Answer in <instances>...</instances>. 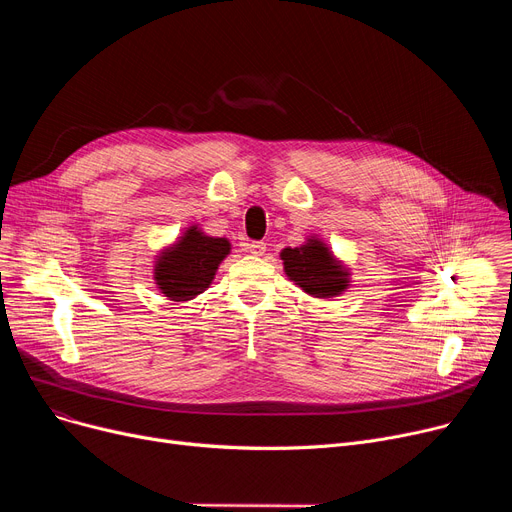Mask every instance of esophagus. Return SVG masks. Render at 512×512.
Returning a JSON list of instances; mask_svg holds the SVG:
<instances>
[{
    "instance_id": "esophagus-1",
    "label": "esophagus",
    "mask_w": 512,
    "mask_h": 512,
    "mask_svg": "<svg viewBox=\"0 0 512 512\" xmlns=\"http://www.w3.org/2000/svg\"><path fill=\"white\" fill-rule=\"evenodd\" d=\"M265 242H259V240H255V242H249L247 245V251L249 253H253V255H257V257H261V255H265Z\"/></svg>"
}]
</instances>
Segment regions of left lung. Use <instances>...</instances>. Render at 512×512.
<instances>
[{
	"instance_id": "8db88e82",
	"label": "left lung",
	"mask_w": 512,
	"mask_h": 512,
	"mask_svg": "<svg viewBox=\"0 0 512 512\" xmlns=\"http://www.w3.org/2000/svg\"><path fill=\"white\" fill-rule=\"evenodd\" d=\"M286 276L311 297L332 299L351 286V274L338 261L324 240L307 238L305 245L280 253Z\"/></svg>"
}]
</instances>
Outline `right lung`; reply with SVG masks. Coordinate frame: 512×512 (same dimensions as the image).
Returning a JSON list of instances; mask_svg holds the SVG:
<instances>
[{
	"mask_svg": "<svg viewBox=\"0 0 512 512\" xmlns=\"http://www.w3.org/2000/svg\"><path fill=\"white\" fill-rule=\"evenodd\" d=\"M228 253V238L207 236L197 226L186 228L172 247L157 255L153 265L155 284L170 301H191L209 288Z\"/></svg>",
	"mask_w": 512,
	"mask_h": 512,
	"instance_id": "right-lung-1",
	"label": "right lung"
}]
</instances>
